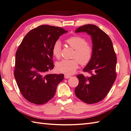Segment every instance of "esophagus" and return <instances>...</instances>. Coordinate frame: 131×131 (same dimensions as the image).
I'll return each instance as SVG.
<instances>
[{
  "label": "esophagus",
  "mask_w": 131,
  "mask_h": 131,
  "mask_svg": "<svg viewBox=\"0 0 131 131\" xmlns=\"http://www.w3.org/2000/svg\"><path fill=\"white\" fill-rule=\"evenodd\" d=\"M71 75H68V74H64V78H66V79H68V78H71Z\"/></svg>",
  "instance_id": "34e87169"
}]
</instances>
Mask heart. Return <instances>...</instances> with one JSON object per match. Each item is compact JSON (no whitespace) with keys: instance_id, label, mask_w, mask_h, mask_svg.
Returning <instances> with one entry per match:
<instances>
[{"instance_id":"obj_1","label":"heart","mask_w":131,"mask_h":131,"mask_svg":"<svg viewBox=\"0 0 131 131\" xmlns=\"http://www.w3.org/2000/svg\"><path fill=\"white\" fill-rule=\"evenodd\" d=\"M66 42L72 48L74 49L71 60H63L57 64L58 71L66 74H73L78 68L79 64L85 66L90 62L93 54V48L91 44L87 43L84 38L79 36H72L66 40ZM52 54L57 59L61 57V44L56 41L52 47Z\"/></svg>"}]
</instances>
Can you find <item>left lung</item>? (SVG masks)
Listing matches in <instances>:
<instances>
[{
  "mask_svg": "<svg viewBox=\"0 0 131 131\" xmlns=\"http://www.w3.org/2000/svg\"><path fill=\"white\" fill-rule=\"evenodd\" d=\"M86 32L93 42V57L83 71L90 74L77 75L79 84L75 88L76 96L88 104L103 100L110 92L117 77V57L112 42L108 35L93 24L78 28L75 33Z\"/></svg>",
  "mask_w": 131,
  "mask_h": 131,
  "instance_id": "left-lung-1",
  "label": "left lung"
}]
</instances>
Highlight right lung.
I'll list each match as a JSON object with an SVG mask.
<instances>
[{
	"instance_id": "obj_1",
	"label": "right lung",
	"mask_w": 131,
	"mask_h": 131,
	"mask_svg": "<svg viewBox=\"0 0 131 131\" xmlns=\"http://www.w3.org/2000/svg\"><path fill=\"white\" fill-rule=\"evenodd\" d=\"M62 28L42 25L24 37L15 54L14 74L24 98L36 104L47 103L54 95L64 74H47L54 68L52 47L67 33Z\"/></svg>"
}]
</instances>
